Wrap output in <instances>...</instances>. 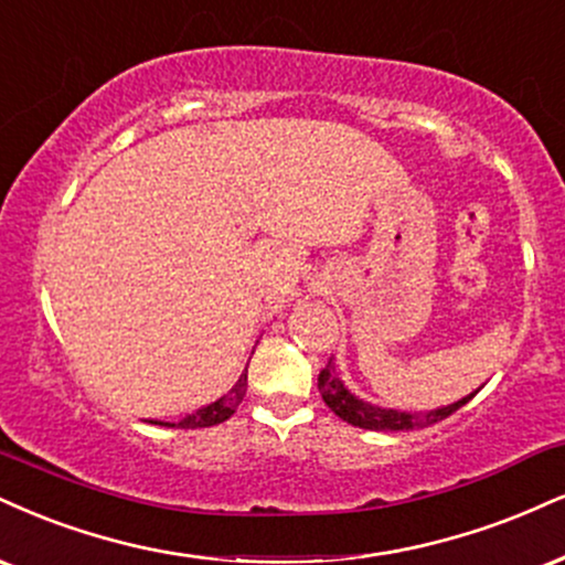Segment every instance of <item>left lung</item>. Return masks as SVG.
I'll return each mask as SVG.
<instances>
[{
  "instance_id": "left-lung-1",
  "label": "left lung",
  "mask_w": 565,
  "mask_h": 565,
  "mask_svg": "<svg viewBox=\"0 0 565 565\" xmlns=\"http://www.w3.org/2000/svg\"><path fill=\"white\" fill-rule=\"evenodd\" d=\"M318 390H321L323 403L337 413L339 418L348 420V424L358 426V429H369V431H413V429H424V426L437 424V420L452 416L455 411H460L468 399L473 397L477 392H471L468 397L458 399V403L445 405V407H434V411H420V413H407V411H394V407H382L360 399L358 394H352L348 386H344L342 379H339L334 358L329 360V365L318 373Z\"/></svg>"
}]
</instances>
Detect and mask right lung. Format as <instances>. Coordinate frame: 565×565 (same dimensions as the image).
Wrapping results in <instances>:
<instances>
[{
  "label": "right lung",
  "mask_w": 565,
  "mask_h": 565,
  "mask_svg": "<svg viewBox=\"0 0 565 565\" xmlns=\"http://www.w3.org/2000/svg\"><path fill=\"white\" fill-rule=\"evenodd\" d=\"M244 394H247V371L242 373L239 382H236L231 390L223 394V397H217L215 403H210L205 407H200V411L189 413V416H183L179 424H166V420H149V424H158V426H175V429H207V426H217L223 424V420H228L231 416L236 413V407L244 399Z\"/></svg>",
  "instance_id": "right-lung-1"
}]
</instances>
